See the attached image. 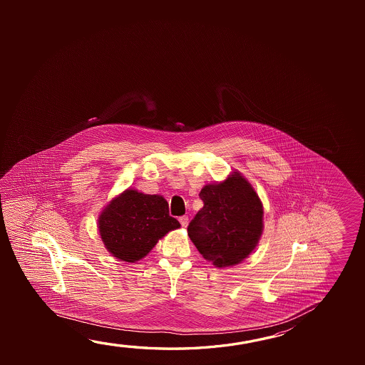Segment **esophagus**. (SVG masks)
Wrapping results in <instances>:
<instances>
[{"instance_id": "1", "label": "esophagus", "mask_w": 365, "mask_h": 365, "mask_svg": "<svg viewBox=\"0 0 365 365\" xmlns=\"http://www.w3.org/2000/svg\"><path fill=\"white\" fill-rule=\"evenodd\" d=\"M180 225H182V227H187V225H188V222H190V219H188V216H187V215L180 216Z\"/></svg>"}]
</instances>
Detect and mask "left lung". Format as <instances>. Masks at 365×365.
Masks as SVG:
<instances>
[{
	"instance_id": "8db88e82",
	"label": "left lung",
	"mask_w": 365,
	"mask_h": 365,
	"mask_svg": "<svg viewBox=\"0 0 365 365\" xmlns=\"http://www.w3.org/2000/svg\"><path fill=\"white\" fill-rule=\"evenodd\" d=\"M203 207L187 227L198 252L216 267H227L250 256L262 234L263 209L252 185L234 173L200 192Z\"/></svg>"
}]
</instances>
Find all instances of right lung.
Masks as SVG:
<instances>
[{
	"label": "right lung",
	"mask_w": 365,
	"mask_h": 365,
	"mask_svg": "<svg viewBox=\"0 0 365 365\" xmlns=\"http://www.w3.org/2000/svg\"><path fill=\"white\" fill-rule=\"evenodd\" d=\"M180 221L169 215L168 202L158 195L125 190L103 210L99 233L114 257L136 262L145 257Z\"/></svg>",
	"instance_id": "obj_1"
}]
</instances>
